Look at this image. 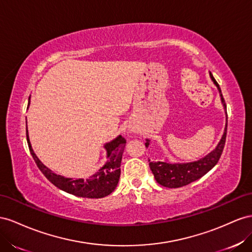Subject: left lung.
<instances>
[{"instance_id":"left-lung-1","label":"left lung","mask_w":252,"mask_h":252,"mask_svg":"<svg viewBox=\"0 0 252 252\" xmlns=\"http://www.w3.org/2000/svg\"><path fill=\"white\" fill-rule=\"evenodd\" d=\"M210 77L212 79L213 83L218 86L222 106H224V109L226 111V103H225L224 98H222L220 85L217 81H215V79L213 78L211 73H210ZM226 135H227V122L224 130V134H222L217 148H215L212 152H210L209 154L206 155L203 158H200L199 160H196V161L186 162V163H171L167 161H150L149 159L150 169L154 174L156 182L163 187H167V188H179V187L187 186L193 182L197 181V179H199L200 177H203L220 160L222 150H224V147H225ZM149 145H150V140L147 139L146 147L148 148Z\"/></svg>"}]
</instances>
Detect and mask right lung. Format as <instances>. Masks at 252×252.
<instances>
[{"label": "right lung", "mask_w": 252, "mask_h": 252, "mask_svg": "<svg viewBox=\"0 0 252 252\" xmlns=\"http://www.w3.org/2000/svg\"><path fill=\"white\" fill-rule=\"evenodd\" d=\"M26 137L31 154L35 163H37L38 168L48 181L55 185L57 188L69 194H73V195L85 198H101L107 196L116 189L120 177V163L122 153H124L126 143V140L121 135H119L114 140L105 143L104 149L106 150V163L101 169L98 170L94 175H92L90 178L86 179H73L54 173L52 170L44 166L37 157V155L34 154L31 145L30 137H28L27 127Z\"/></svg>", "instance_id": "right-lung-1"}]
</instances>
